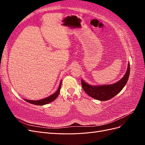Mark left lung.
Segmentation results:
<instances>
[{
  "instance_id": "obj_1",
  "label": "left lung",
  "mask_w": 145,
  "mask_h": 145,
  "mask_svg": "<svg viewBox=\"0 0 145 145\" xmlns=\"http://www.w3.org/2000/svg\"><path fill=\"white\" fill-rule=\"evenodd\" d=\"M130 65H128L127 71L120 80L112 85L93 86L88 84L82 79V86L83 90L90 97L101 101H106L112 99L123 88L129 78Z\"/></svg>"
}]
</instances>
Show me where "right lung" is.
Wrapping results in <instances>:
<instances>
[{"label": "right lung", "instance_id": "right-lung-1", "mask_svg": "<svg viewBox=\"0 0 145 145\" xmlns=\"http://www.w3.org/2000/svg\"><path fill=\"white\" fill-rule=\"evenodd\" d=\"M61 84H62V81H61L60 83V85L57 91L55 93L51 95L50 96H49V97H48L46 98H45L42 100H26V99H24V100L25 101H27V102L28 103L36 105H40H40H44L49 103H51V102H52V101L54 100L57 98V97L59 95L60 93V90L61 88Z\"/></svg>", "mask_w": 145, "mask_h": 145}]
</instances>
